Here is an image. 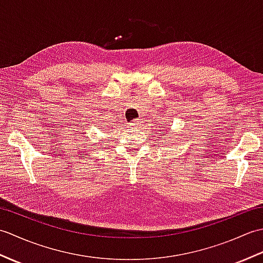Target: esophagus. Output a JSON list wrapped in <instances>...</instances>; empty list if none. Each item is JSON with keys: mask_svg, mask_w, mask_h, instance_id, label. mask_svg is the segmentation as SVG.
Wrapping results in <instances>:
<instances>
[{"mask_svg": "<svg viewBox=\"0 0 263 263\" xmlns=\"http://www.w3.org/2000/svg\"><path fill=\"white\" fill-rule=\"evenodd\" d=\"M141 119H135V120H132L131 121V123H130V125L132 126V127H137L138 125H140L141 124Z\"/></svg>", "mask_w": 263, "mask_h": 263, "instance_id": "obj_1", "label": "esophagus"}]
</instances>
